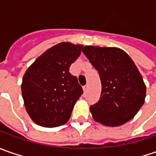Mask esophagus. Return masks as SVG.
I'll return each instance as SVG.
<instances>
[{
	"label": "esophagus",
	"mask_w": 156,
	"mask_h": 156,
	"mask_svg": "<svg viewBox=\"0 0 156 156\" xmlns=\"http://www.w3.org/2000/svg\"><path fill=\"white\" fill-rule=\"evenodd\" d=\"M87 85H86V86H84V87H83V91H84V93H86V92H87Z\"/></svg>",
	"instance_id": "esophagus-1"
}]
</instances>
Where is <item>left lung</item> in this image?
<instances>
[{
	"label": "left lung",
	"instance_id": "left-lung-1",
	"mask_svg": "<svg viewBox=\"0 0 156 156\" xmlns=\"http://www.w3.org/2000/svg\"><path fill=\"white\" fill-rule=\"evenodd\" d=\"M82 52L98 71L101 82L99 101L90 106L94 119L110 127L130 121L146 97V86L132 59L116 48L86 46Z\"/></svg>",
	"mask_w": 156,
	"mask_h": 156
}]
</instances>
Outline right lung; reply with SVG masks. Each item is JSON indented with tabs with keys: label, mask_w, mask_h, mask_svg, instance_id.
<instances>
[{
	"label": "right lung",
	"mask_w": 156,
	"mask_h": 156,
	"mask_svg": "<svg viewBox=\"0 0 156 156\" xmlns=\"http://www.w3.org/2000/svg\"><path fill=\"white\" fill-rule=\"evenodd\" d=\"M82 45L62 42L48 49L27 69L21 92L27 114L36 124L59 127L70 118L76 101L83 94L70 65L81 55Z\"/></svg>",
	"instance_id": "add662e5"
}]
</instances>
